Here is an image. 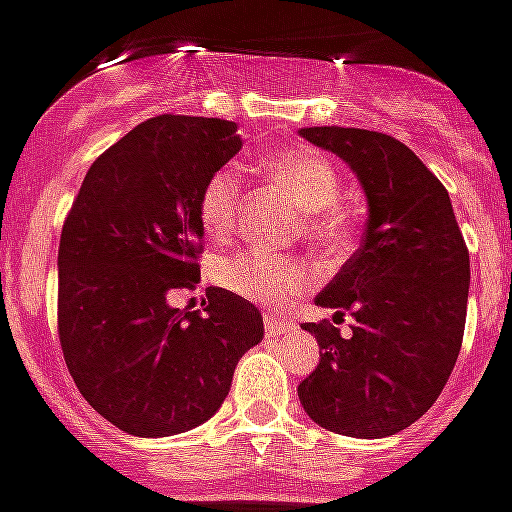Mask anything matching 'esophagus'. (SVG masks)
<instances>
[{
	"label": "esophagus",
	"mask_w": 512,
	"mask_h": 512,
	"mask_svg": "<svg viewBox=\"0 0 512 512\" xmlns=\"http://www.w3.org/2000/svg\"><path fill=\"white\" fill-rule=\"evenodd\" d=\"M264 326H266V334L279 336V334H285V331L290 329V321H287V318H282V316H274V313H266Z\"/></svg>",
	"instance_id": "1"
}]
</instances>
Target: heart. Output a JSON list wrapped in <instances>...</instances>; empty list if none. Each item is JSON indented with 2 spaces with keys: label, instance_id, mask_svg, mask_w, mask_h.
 <instances>
[{
  "label": "heart",
  "instance_id": "1",
  "mask_svg": "<svg viewBox=\"0 0 512 512\" xmlns=\"http://www.w3.org/2000/svg\"><path fill=\"white\" fill-rule=\"evenodd\" d=\"M266 173L290 194L305 212V235L321 246H339L347 238L344 214L336 209L342 181L334 163L321 152L290 150L264 160ZM243 178L233 165H222L204 181L199 191V220L214 238H227L238 225ZM217 282L240 298L261 305H285L313 282L303 261L279 259L272 253L248 251L217 266Z\"/></svg>",
  "mask_w": 512,
  "mask_h": 512
}]
</instances>
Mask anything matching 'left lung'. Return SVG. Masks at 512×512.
Wrapping results in <instances>:
<instances>
[{
  "label": "left lung",
  "instance_id": "8db88e82",
  "mask_svg": "<svg viewBox=\"0 0 512 512\" xmlns=\"http://www.w3.org/2000/svg\"><path fill=\"white\" fill-rule=\"evenodd\" d=\"M300 137L339 155L368 196L362 246L318 292L349 313L352 334L303 323L321 347L298 386L316 425L349 438H388L438 401L461 352L469 251L451 196L399 139L368 129L310 126Z\"/></svg>",
  "mask_w": 512,
  "mask_h": 512
}]
</instances>
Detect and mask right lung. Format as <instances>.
<instances>
[{
  "mask_svg": "<svg viewBox=\"0 0 512 512\" xmlns=\"http://www.w3.org/2000/svg\"><path fill=\"white\" fill-rule=\"evenodd\" d=\"M240 147L233 121H142L90 165L61 227L64 362L87 404L137 438L207 422L264 339L261 313L235 292L209 287L204 313L168 300L199 282V191Z\"/></svg>",
  "mask_w": 512,
  "mask_h": 512,
  "instance_id": "obj_1",
  "label": "right lung"
}]
</instances>
